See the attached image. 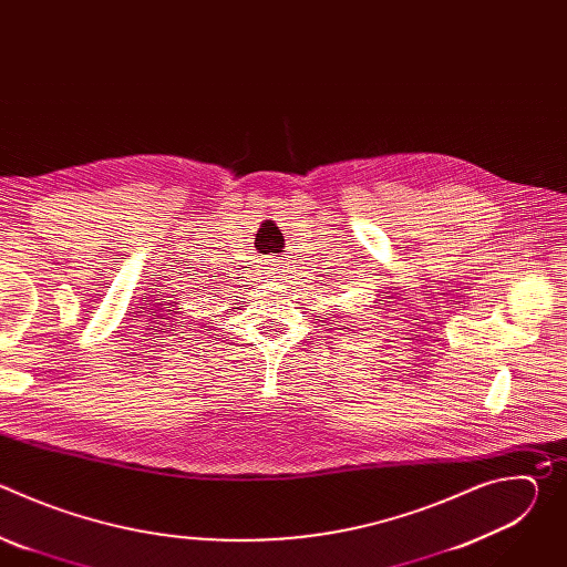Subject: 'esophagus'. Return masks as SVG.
<instances>
[{
	"instance_id": "esophagus-1",
	"label": "esophagus",
	"mask_w": 567,
	"mask_h": 567,
	"mask_svg": "<svg viewBox=\"0 0 567 567\" xmlns=\"http://www.w3.org/2000/svg\"><path fill=\"white\" fill-rule=\"evenodd\" d=\"M269 271H271V274H274V269H269ZM274 278H276V276H274Z\"/></svg>"
}]
</instances>
